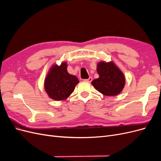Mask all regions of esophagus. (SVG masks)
Wrapping results in <instances>:
<instances>
[{"label":"esophagus","instance_id":"obj_1","mask_svg":"<svg viewBox=\"0 0 161 161\" xmlns=\"http://www.w3.org/2000/svg\"><path fill=\"white\" fill-rule=\"evenodd\" d=\"M92 80V79L91 77H89V79H84V80H85V81H86V82H91Z\"/></svg>","mask_w":161,"mask_h":161}]
</instances>
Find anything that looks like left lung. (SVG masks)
<instances>
[{
  "label": "left lung",
  "mask_w": 161,
  "mask_h": 161,
  "mask_svg": "<svg viewBox=\"0 0 161 161\" xmlns=\"http://www.w3.org/2000/svg\"><path fill=\"white\" fill-rule=\"evenodd\" d=\"M98 79L92 85L101 93L106 96H115L122 91L125 85L124 75L113 62H101L97 64Z\"/></svg>",
  "instance_id": "1"
}]
</instances>
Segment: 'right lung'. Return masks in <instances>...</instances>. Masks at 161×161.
<instances>
[{
	"label": "right lung",
	"mask_w": 161,
	"mask_h": 161,
	"mask_svg": "<svg viewBox=\"0 0 161 161\" xmlns=\"http://www.w3.org/2000/svg\"><path fill=\"white\" fill-rule=\"evenodd\" d=\"M79 81L77 77L69 74L66 62L53 66L45 80V89L50 98L56 101L66 99L74 91Z\"/></svg>",
	"instance_id": "right-lung-1"
}]
</instances>
